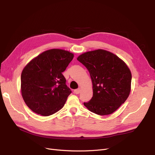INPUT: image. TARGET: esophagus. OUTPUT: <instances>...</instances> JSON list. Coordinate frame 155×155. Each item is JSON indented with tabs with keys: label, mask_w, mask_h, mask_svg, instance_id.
<instances>
[{
	"label": "esophagus",
	"mask_w": 155,
	"mask_h": 155,
	"mask_svg": "<svg viewBox=\"0 0 155 155\" xmlns=\"http://www.w3.org/2000/svg\"><path fill=\"white\" fill-rule=\"evenodd\" d=\"M74 93L76 94H78L80 93L81 92V89L80 88H78V89H76V90H74Z\"/></svg>",
	"instance_id": "obj_1"
}]
</instances>
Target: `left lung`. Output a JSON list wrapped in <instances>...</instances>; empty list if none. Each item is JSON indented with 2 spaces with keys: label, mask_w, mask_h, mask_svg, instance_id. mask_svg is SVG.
I'll use <instances>...</instances> for the list:
<instances>
[{
  "label": "left lung",
  "mask_w": 155,
  "mask_h": 155,
  "mask_svg": "<svg viewBox=\"0 0 155 155\" xmlns=\"http://www.w3.org/2000/svg\"><path fill=\"white\" fill-rule=\"evenodd\" d=\"M77 59L88 69L92 83L93 96L84 105L98 115L113 113L130 92L132 75L127 65L116 55L103 49L87 51Z\"/></svg>",
  "instance_id": "obj_1"
}]
</instances>
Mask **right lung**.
Here are the masks:
<instances>
[{
	"label": "right lung",
	"instance_id": "right-lung-1",
	"mask_svg": "<svg viewBox=\"0 0 155 155\" xmlns=\"http://www.w3.org/2000/svg\"><path fill=\"white\" fill-rule=\"evenodd\" d=\"M74 54L62 49H50L31 59L23 68L21 94L25 104L37 114L48 116L63 107L71 93L63 72Z\"/></svg>",
	"mask_w": 155,
	"mask_h": 155
}]
</instances>
